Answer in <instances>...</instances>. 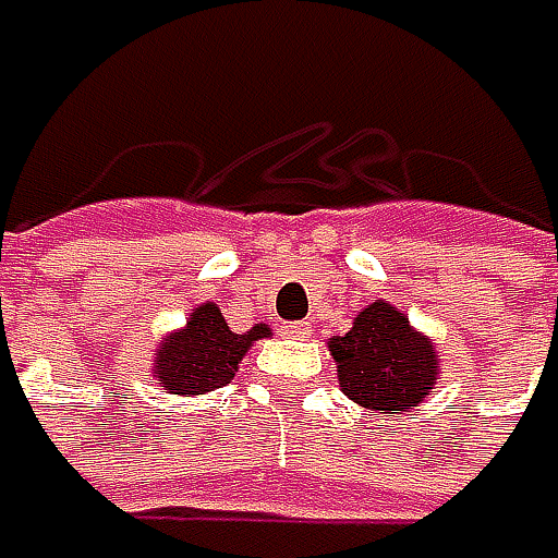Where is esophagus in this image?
<instances>
[{"instance_id":"1","label":"esophagus","mask_w":558,"mask_h":558,"mask_svg":"<svg viewBox=\"0 0 558 558\" xmlns=\"http://www.w3.org/2000/svg\"><path fill=\"white\" fill-rule=\"evenodd\" d=\"M282 332H286V336H292V339H307V336H311V323L307 320L286 323V326H282Z\"/></svg>"}]
</instances>
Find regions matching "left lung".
<instances>
[{"label": "left lung", "instance_id": "obj_1", "mask_svg": "<svg viewBox=\"0 0 558 558\" xmlns=\"http://www.w3.org/2000/svg\"><path fill=\"white\" fill-rule=\"evenodd\" d=\"M329 351L342 392L383 417L417 408L439 379L436 345L386 301L367 304L345 336H332Z\"/></svg>", "mask_w": 558, "mask_h": 558}]
</instances>
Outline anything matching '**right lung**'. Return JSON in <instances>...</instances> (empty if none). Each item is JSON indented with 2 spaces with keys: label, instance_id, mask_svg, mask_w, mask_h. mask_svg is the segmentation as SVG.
<instances>
[{
  "label": "right lung",
  "instance_id": "add662e5",
  "mask_svg": "<svg viewBox=\"0 0 558 558\" xmlns=\"http://www.w3.org/2000/svg\"><path fill=\"white\" fill-rule=\"evenodd\" d=\"M269 336V326L257 323L247 332H232L219 304H201L184 329L169 332L156 349L154 376L172 396H204L232 383L247 349Z\"/></svg>",
  "mask_w": 558,
  "mask_h": 558
}]
</instances>
